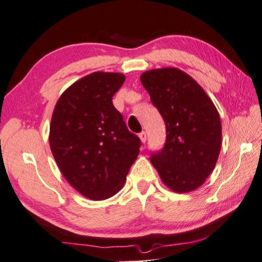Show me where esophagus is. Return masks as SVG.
I'll list each match as a JSON object with an SVG mask.
<instances>
[{"label":"esophagus","instance_id":"obj_1","mask_svg":"<svg viewBox=\"0 0 262 262\" xmlns=\"http://www.w3.org/2000/svg\"><path fill=\"white\" fill-rule=\"evenodd\" d=\"M139 136H140V140L142 141L143 143H146V141H147V133L146 132H141L140 134H139Z\"/></svg>","mask_w":262,"mask_h":262}]
</instances>
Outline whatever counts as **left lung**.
Returning a JSON list of instances; mask_svg holds the SVG:
<instances>
[{"label": "left lung", "mask_w": 262, "mask_h": 262, "mask_svg": "<svg viewBox=\"0 0 262 262\" xmlns=\"http://www.w3.org/2000/svg\"><path fill=\"white\" fill-rule=\"evenodd\" d=\"M141 81L167 130L163 148L151 152L150 162L168 188L190 192L217 163L222 147L218 111L197 81L178 69L147 71Z\"/></svg>", "instance_id": "1"}]
</instances>
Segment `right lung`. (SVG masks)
Wrapping results in <instances>:
<instances>
[{
	"label": "right lung",
	"mask_w": 262,
	"mask_h": 262,
	"mask_svg": "<svg viewBox=\"0 0 262 262\" xmlns=\"http://www.w3.org/2000/svg\"><path fill=\"white\" fill-rule=\"evenodd\" d=\"M122 73L93 72L61 94L50 126V147L66 181L93 201L122 188L141 141L113 105Z\"/></svg>",
	"instance_id": "1"
}]
</instances>
